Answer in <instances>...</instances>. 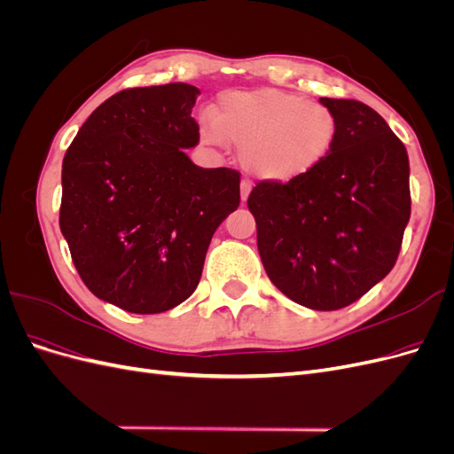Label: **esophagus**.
<instances>
[{"label": "esophagus", "mask_w": 454, "mask_h": 454, "mask_svg": "<svg viewBox=\"0 0 454 454\" xmlns=\"http://www.w3.org/2000/svg\"><path fill=\"white\" fill-rule=\"evenodd\" d=\"M250 191H252V184H250L248 180H244V182L240 184V197H242V202H246V199H248Z\"/></svg>", "instance_id": "obj_1"}]
</instances>
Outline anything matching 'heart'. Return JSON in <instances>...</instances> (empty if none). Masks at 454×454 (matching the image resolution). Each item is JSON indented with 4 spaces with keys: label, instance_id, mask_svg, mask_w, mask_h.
Returning a JSON list of instances; mask_svg holds the SVG:
<instances>
[{
    "label": "heart",
    "instance_id": "1",
    "mask_svg": "<svg viewBox=\"0 0 454 454\" xmlns=\"http://www.w3.org/2000/svg\"><path fill=\"white\" fill-rule=\"evenodd\" d=\"M208 144L240 149L244 168L259 180L290 184L310 174L337 140V117L322 102L278 89L225 92L210 109Z\"/></svg>",
    "mask_w": 454,
    "mask_h": 454
}]
</instances>
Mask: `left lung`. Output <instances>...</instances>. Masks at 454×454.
Wrapping results in <instances>:
<instances>
[{
  "label": "left lung",
  "mask_w": 454,
  "mask_h": 454,
  "mask_svg": "<svg viewBox=\"0 0 454 454\" xmlns=\"http://www.w3.org/2000/svg\"><path fill=\"white\" fill-rule=\"evenodd\" d=\"M337 140L310 174L257 182L248 208L270 282L312 310L352 305L395 265L411 215L409 157L373 107L320 98Z\"/></svg>",
  "instance_id": "obj_1"
}]
</instances>
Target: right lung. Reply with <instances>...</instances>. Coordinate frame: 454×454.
<instances>
[{"mask_svg": "<svg viewBox=\"0 0 454 454\" xmlns=\"http://www.w3.org/2000/svg\"><path fill=\"white\" fill-rule=\"evenodd\" d=\"M200 90L138 87L94 109L62 160L60 231L89 290L122 310H170L199 286L215 229L240 204V172L200 168Z\"/></svg>", "mask_w": 454, "mask_h": 454, "instance_id": "obj_1", "label": "right lung"}]
</instances>
